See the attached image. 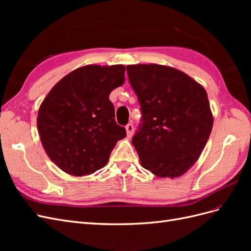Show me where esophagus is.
I'll list each match as a JSON object with an SVG mask.
<instances>
[{"instance_id":"1","label":"esophagus","mask_w":251,"mask_h":251,"mask_svg":"<svg viewBox=\"0 0 251 251\" xmlns=\"http://www.w3.org/2000/svg\"><path fill=\"white\" fill-rule=\"evenodd\" d=\"M126 136L127 137H132L133 132H134V126L132 124H128L126 126Z\"/></svg>"}]
</instances>
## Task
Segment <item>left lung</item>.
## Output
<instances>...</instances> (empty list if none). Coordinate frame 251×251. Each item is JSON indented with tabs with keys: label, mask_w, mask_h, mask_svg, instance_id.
<instances>
[{
	"label": "left lung",
	"mask_w": 251,
	"mask_h": 251,
	"mask_svg": "<svg viewBox=\"0 0 251 251\" xmlns=\"http://www.w3.org/2000/svg\"><path fill=\"white\" fill-rule=\"evenodd\" d=\"M142 124L132 139L144 169L177 178L198 160L214 125L205 89L187 74L157 64L126 66Z\"/></svg>",
	"instance_id": "obj_1"
}]
</instances>
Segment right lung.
Returning <instances> with one entry per match:
<instances>
[{"instance_id": "add662e5", "label": "right lung", "mask_w": 251, "mask_h": 251, "mask_svg": "<svg viewBox=\"0 0 251 251\" xmlns=\"http://www.w3.org/2000/svg\"><path fill=\"white\" fill-rule=\"evenodd\" d=\"M124 65H88L53 87L37 114V130L48 157L72 176L93 174L108 163L126 128L115 121L109 100L124 85Z\"/></svg>"}]
</instances>
